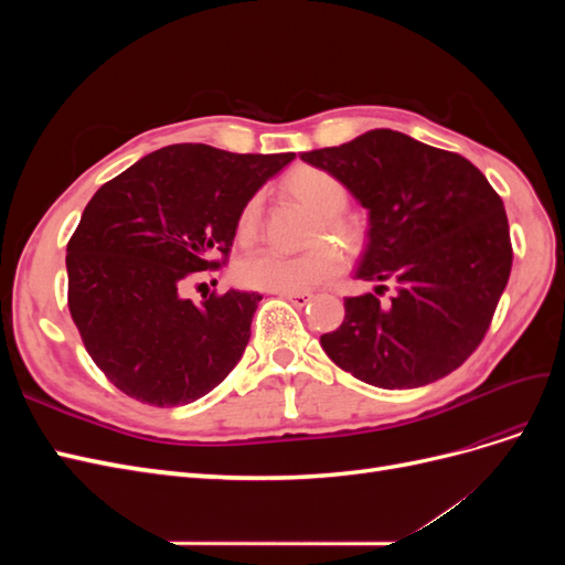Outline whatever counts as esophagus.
<instances>
[{"mask_svg": "<svg viewBox=\"0 0 565 565\" xmlns=\"http://www.w3.org/2000/svg\"><path fill=\"white\" fill-rule=\"evenodd\" d=\"M280 297L282 299H287V301H292L295 306H306L311 301V292H280Z\"/></svg>", "mask_w": 565, "mask_h": 565, "instance_id": "34e87169", "label": "esophagus"}]
</instances>
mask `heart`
<instances>
[{"label": "heart", "mask_w": 565, "mask_h": 565, "mask_svg": "<svg viewBox=\"0 0 565 565\" xmlns=\"http://www.w3.org/2000/svg\"><path fill=\"white\" fill-rule=\"evenodd\" d=\"M282 188L318 216L311 233L313 243L320 241L322 235L347 247L358 243V228L351 221L339 216L349 204V191L334 174L318 167L301 164L282 179ZM259 221L262 200L252 198L237 214V237L243 243L254 241L256 231H259ZM341 268H344V259L332 245H316L303 254L262 249L245 256L237 266V278L243 280V285L264 289V292H309L316 285L334 278Z\"/></svg>", "instance_id": "obj_1"}]
</instances>
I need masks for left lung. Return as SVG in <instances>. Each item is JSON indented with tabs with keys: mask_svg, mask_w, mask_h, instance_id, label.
<instances>
[{
	"mask_svg": "<svg viewBox=\"0 0 565 565\" xmlns=\"http://www.w3.org/2000/svg\"><path fill=\"white\" fill-rule=\"evenodd\" d=\"M299 158L367 210L355 278L377 282L374 295L344 299V322L320 337L322 351L380 388H417L457 370L483 341L511 273L502 198L467 158L393 129ZM386 281L397 292L380 302Z\"/></svg>",
	"mask_w": 565,
	"mask_h": 565,
	"instance_id": "obj_1",
	"label": "left lung"
}]
</instances>
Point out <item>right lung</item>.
Here are the masks:
<instances>
[{
  "mask_svg": "<svg viewBox=\"0 0 565 565\" xmlns=\"http://www.w3.org/2000/svg\"><path fill=\"white\" fill-rule=\"evenodd\" d=\"M292 160L177 143L98 188L67 243V306L119 391L174 407L228 377L262 295L228 289L193 303L181 289L226 262L245 202Z\"/></svg>",
  "mask_w": 565,
  "mask_h": 565,
  "instance_id": "obj_1",
  "label": "right lung"
}]
</instances>
